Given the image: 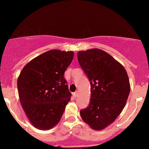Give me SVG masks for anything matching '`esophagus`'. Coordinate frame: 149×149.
<instances>
[{"label":"esophagus","instance_id":"esophagus-1","mask_svg":"<svg viewBox=\"0 0 149 149\" xmlns=\"http://www.w3.org/2000/svg\"><path fill=\"white\" fill-rule=\"evenodd\" d=\"M78 91H76V92H74V93H73V97H76L77 96H78Z\"/></svg>","mask_w":149,"mask_h":149}]
</instances>
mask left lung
<instances>
[{
    "instance_id": "obj_1",
    "label": "left lung",
    "mask_w": 149,
    "mask_h": 149,
    "mask_svg": "<svg viewBox=\"0 0 149 149\" xmlns=\"http://www.w3.org/2000/svg\"><path fill=\"white\" fill-rule=\"evenodd\" d=\"M77 55L91 85L90 104L80 111V116L92 129L102 130L117 118L125 106L130 91L127 71L100 49L79 51Z\"/></svg>"
}]
</instances>
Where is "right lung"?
Segmentation results:
<instances>
[{
	"mask_svg": "<svg viewBox=\"0 0 149 149\" xmlns=\"http://www.w3.org/2000/svg\"><path fill=\"white\" fill-rule=\"evenodd\" d=\"M73 51L51 49L30 61L17 80L20 103L37 129L57 125L71 100L64 74L73 60Z\"/></svg>",
	"mask_w": 149,
	"mask_h": 149,
	"instance_id": "add662e5",
	"label": "right lung"
}]
</instances>
